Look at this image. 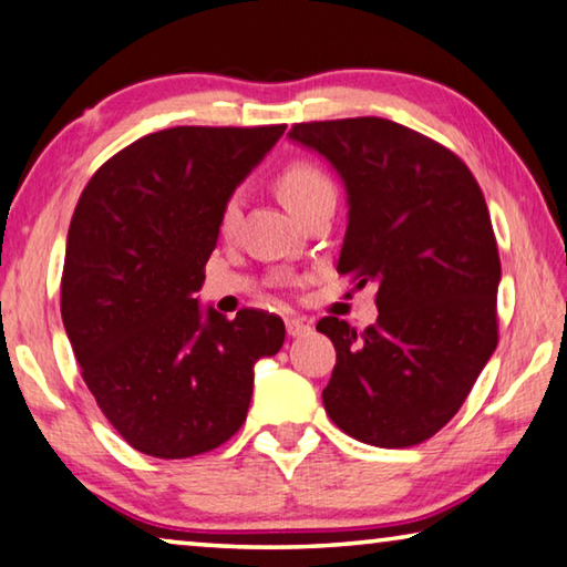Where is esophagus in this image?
Segmentation results:
<instances>
[{"instance_id": "1", "label": "esophagus", "mask_w": 567, "mask_h": 567, "mask_svg": "<svg viewBox=\"0 0 567 567\" xmlns=\"http://www.w3.org/2000/svg\"><path fill=\"white\" fill-rule=\"evenodd\" d=\"M311 331V323L303 321V319H286V333L289 337H306V333Z\"/></svg>"}]
</instances>
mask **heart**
I'll return each instance as SVG.
<instances>
[{
  "label": "heart",
  "instance_id": "b5f03b06",
  "mask_svg": "<svg viewBox=\"0 0 567 567\" xmlns=\"http://www.w3.org/2000/svg\"><path fill=\"white\" fill-rule=\"evenodd\" d=\"M278 190H281V198L286 200V206L296 213V216H301L306 208H311L313 203L321 198L337 196L329 175L311 163L289 165V168L281 173V178H278ZM244 206H246V193L240 188L230 190L228 196L223 198V206L218 213V230L223 236L236 234L240 216H244Z\"/></svg>",
  "mask_w": 567,
  "mask_h": 567
}]
</instances>
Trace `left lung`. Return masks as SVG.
I'll return each mask as SVG.
<instances>
[{
    "label": "left lung",
    "instance_id": "left-lung-1",
    "mask_svg": "<svg viewBox=\"0 0 567 567\" xmlns=\"http://www.w3.org/2000/svg\"><path fill=\"white\" fill-rule=\"evenodd\" d=\"M347 188L339 274L374 281L377 323L327 317L337 367L331 422L374 447L430 440L465 402L497 347L499 254L475 175L447 147L384 117L291 127Z\"/></svg>",
    "mask_w": 567,
    "mask_h": 567
}]
</instances>
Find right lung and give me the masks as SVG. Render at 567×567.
Returning a JSON list of instances; mask_svg holds the SVG:
<instances>
[{
	"label": "right lung",
	"mask_w": 567,
	"mask_h": 567,
	"mask_svg": "<svg viewBox=\"0 0 567 567\" xmlns=\"http://www.w3.org/2000/svg\"><path fill=\"white\" fill-rule=\"evenodd\" d=\"M286 125L168 127L97 168L72 213L62 323L82 379L130 447L185 460L240 430L254 364L284 347V321H228L196 293L218 240L223 198Z\"/></svg>",
	"instance_id": "add662e5"
}]
</instances>
